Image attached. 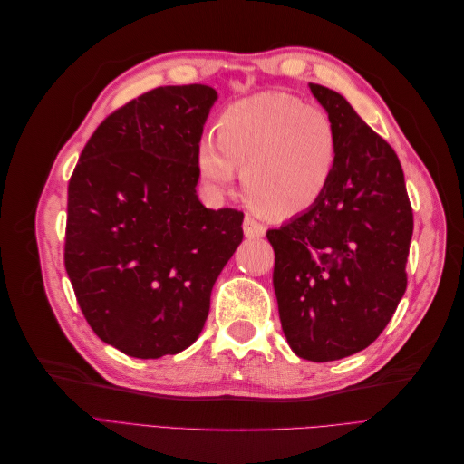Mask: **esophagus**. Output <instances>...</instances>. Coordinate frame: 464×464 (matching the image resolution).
Here are the masks:
<instances>
[{"instance_id": "34e87169", "label": "esophagus", "mask_w": 464, "mask_h": 464, "mask_svg": "<svg viewBox=\"0 0 464 464\" xmlns=\"http://www.w3.org/2000/svg\"><path fill=\"white\" fill-rule=\"evenodd\" d=\"M265 232H266V228L256 218H251V217L244 218V234H246V237H249V240H259V237L265 236Z\"/></svg>"}]
</instances>
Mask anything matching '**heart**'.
I'll list each match as a JSON object with an SVG mask.
<instances>
[{
	"instance_id": "obj_1",
	"label": "heart",
	"mask_w": 464,
	"mask_h": 464,
	"mask_svg": "<svg viewBox=\"0 0 464 464\" xmlns=\"http://www.w3.org/2000/svg\"><path fill=\"white\" fill-rule=\"evenodd\" d=\"M215 140L198 145V170L213 191H227L242 170L251 207L271 218L304 215L325 195L339 159V135L327 111L302 98L266 91L224 108Z\"/></svg>"
}]
</instances>
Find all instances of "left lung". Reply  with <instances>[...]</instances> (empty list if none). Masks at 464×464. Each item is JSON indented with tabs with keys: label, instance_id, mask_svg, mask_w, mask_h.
Listing matches in <instances>:
<instances>
[{
	"label": "left lung",
	"instance_id": "obj_1",
	"mask_svg": "<svg viewBox=\"0 0 464 464\" xmlns=\"http://www.w3.org/2000/svg\"><path fill=\"white\" fill-rule=\"evenodd\" d=\"M310 89L334 123L339 159L319 203L266 237L290 348L331 362L370 346L395 314L414 218L397 152L343 94L315 82Z\"/></svg>",
	"mask_w": 464,
	"mask_h": 464
}]
</instances>
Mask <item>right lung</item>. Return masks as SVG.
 Wrapping results in <instances>:
<instances>
[{
	"label": "right lung",
	"instance_id": "1",
	"mask_svg": "<svg viewBox=\"0 0 464 464\" xmlns=\"http://www.w3.org/2000/svg\"><path fill=\"white\" fill-rule=\"evenodd\" d=\"M217 98L207 85L137 96L98 125L69 179L65 271L98 339L133 358L198 341L242 244L244 213L207 208L195 191Z\"/></svg>",
	"mask_w": 464,
	"mask_h": 464
}]
</instances>
